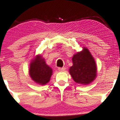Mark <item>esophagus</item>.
I'll use <instances>...</instances> for the list:
<instances>
[{"label":"esophagus","mask_w":120,"mask_h":120,"mask_svg":"<svg viewBox=\"0 0 120 120\" xmlns=\"http://www.w3.org/2000/svg\"><path fill=\"white\" fill-rule=\"evenodd\" d=\"M65 70H66V68H64V67H59V70L60 71H64Z\"/></svg>","instance_id":"34e87169"}]
</instances>
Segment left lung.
<instances>
[{
    "instance_id": "8db88e82",
    "label": "left lung",
    "mask_w": 120,
    "mask_h": 120,
    "mask_svg": "<svg viewBox=\"0 0 120 120\" xmlns=\"http://www.w3.org/2000/svg\"><path fill=\"white\" fill-rule=\"evenodd\" d=\"M73 66L69 68L70 74L78 84L87 85L96 79L97 74V64L88 49L74 54L72 57Z\"/></svg>"
}]
</instances>
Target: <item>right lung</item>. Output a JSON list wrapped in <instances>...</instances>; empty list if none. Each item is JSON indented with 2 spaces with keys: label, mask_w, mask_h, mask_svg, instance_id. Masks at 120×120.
<instances>
[{
  "label": "right lung",
  "mask_w": 120,
  "mask_h": 120,
  "mask_svg": "<svg viewBox=\"0 0 120 120\" xmlns=\"http://www.w3.org/2000/svg\"><path fill=\"white\" fill-rule=\"evenodd\" d=\"M29 75L32 80L39 85H46L50 81L53 70L46 63L41 55L38 54L31 61Z\"/></svg>",
  "instance_id": "right-lung-1"
}]
</instances>
